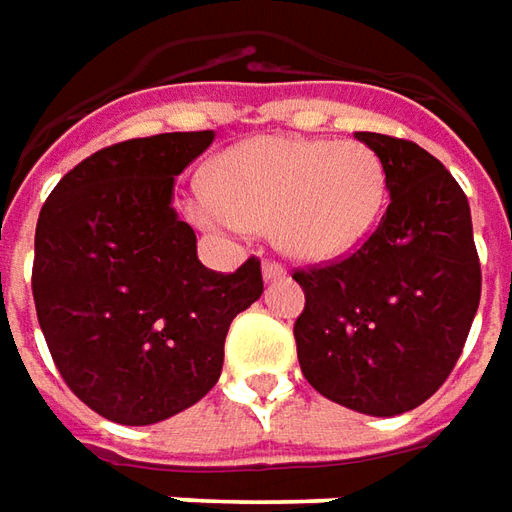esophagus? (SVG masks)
Masks as SVG:
<instances>
[{"label":"esophagus","mask_w":512,"mask_h":512,"mask_svg":"<svg viewBox=\"0 0 512 512\" xmlns=\"http://www.w3.org/2000/svg\"><path fill=\"white\" fill-rule=\"evenodd\" d=\"M283 274H285L283 263H277V260H266V263H263V277H266V280H280Z\"/></svg>","instance_id":"obj_1"}]
</instances>
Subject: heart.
Masks as SVG:
<instances>
[{
    "mask_svg": "<svg viewBox=\"0 0 512 512\" xmlns=\"http://www.w3.org/2000/svg\"><path fill=\"white\" fill-rule=\"evenodd\" d=\"M387 201V173L356 139L257 137L218 156L193 218L204 227H269L297 260H336L370 235Z\"/></svg>",
    "mask_w": 512,
    "mask_h": 512,
    "instance_id": "b5f03b06",
    "label": "heart"
}]
</instances>
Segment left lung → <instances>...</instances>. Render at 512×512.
Segmentation results:
<instances>
[{
	"instance_id": "1",
	"label": "left lung",
	"mask_w": 512,
	"mask_h": 512,
	"mask_svg": "<svg viewBox=\"0 0 512 512\" xmlns=\"http://www.w3.org/2000/svg\"><path fill=\"white\" fill-rule=\"evenodd\" d=\"M387 173V210L350 255L294 269V322L311 387L364 415L429 401L460 358L482 294L471 207L443 162L412 139L356 134Z\"/></svg>"
}]
</instances>
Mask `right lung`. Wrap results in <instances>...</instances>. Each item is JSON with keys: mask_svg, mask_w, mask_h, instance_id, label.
Here are the masks:
<instances>
[{"mask_svg": "<svg viewBox=\"0 0 512 512\" xmlns=\"http://www.w3.org/2000/svg\"><path fill=\"white\" fill-rule=\"evenodd\" d=\"M212 131L125 139L66 173L36 224L33 300L58 373L92 412L148 426L201 401L232 319L263 294L260 260L207 269L170 207Z\"/></svg>", "mask_w": 512, "mask_h": 512, "instance_id": "1", "label": "right lung"}]
</instances>
